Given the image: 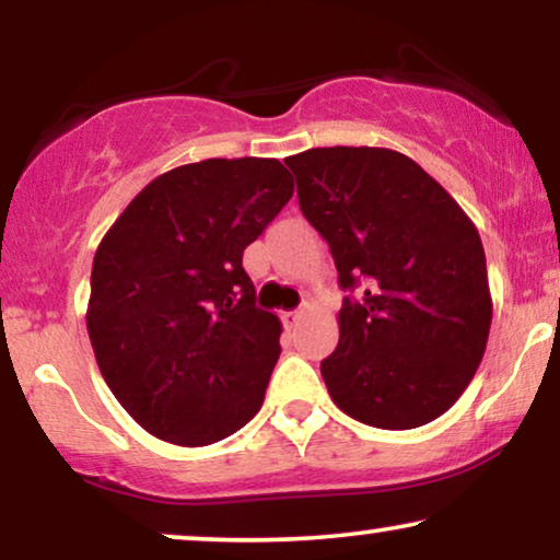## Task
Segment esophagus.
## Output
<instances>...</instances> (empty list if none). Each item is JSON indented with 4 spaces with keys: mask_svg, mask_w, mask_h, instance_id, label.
Returning a JSON list of instances; mask_svg holds the SVG:
<instances>
[{
    "mask_svg": "<svg viewBox=\"0 0 560 560\" xmlns=\"http://www.w3.org/2000/svg\"><path fill=\"white\" fill-rule=\"evenodd\" d=\"M311 311V303L308 301H305L303 305H301V308H295V311H288L285 313V316H282V318H285V324L288 326H295L298 324V320H301L303 318V313H308Z\"/></svg>",
    "mask_w": 560,
    "mask_h": 560,
    "instance_id": "obj_1",
    "label": "esophagus"
}]
</instances>
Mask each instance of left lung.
<instances>
[{
	"label": "left lung",
	"mask_w": 560,
	"mask_h": 560,
	"mask_svg": "<svg viewBox=\"0 0 560 560\" xmlns=\"http://www.w3.org/2000/svg\"><path fill=\"white\" fill-rule=\"evenodd\" d=\"M285 163L303 217L331 249L339 347L320 362L359 423L408 431L443 416L485 357L492 295L477 226L416 160L387 148H313Z\"/></svg>",
	"instance_id": "left-lung-1"
}]
</instances>
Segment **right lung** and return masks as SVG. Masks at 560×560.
<instances>
[{
    "label": "right lung",
    "mask_w": 560,
    "mask_h": 560,
    "mask_svg": "<svg viewBox=\"0 0 560 560\" xmlns=\"http://www.w3.org/2000/svg\"><path fill=\"white\" fill-rule=\"evenodd\" d=\"M295 183L275 158H211L150 180L104 234L86 328L102 377L144 431L209 446L262 408L280 318L242 255Z\"/></svg>",
    "instance_id": "1"
}]
</instances>
